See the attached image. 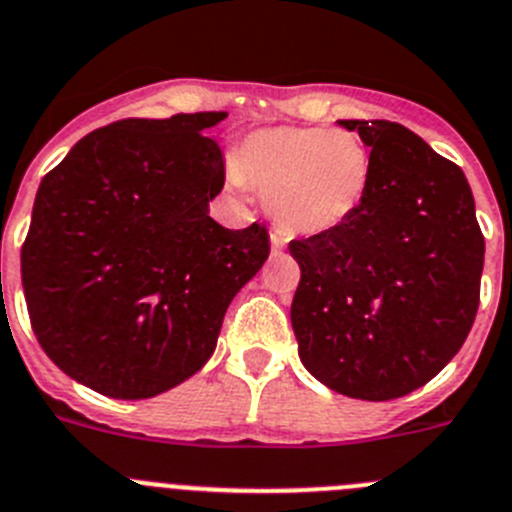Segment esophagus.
I'll list each match as a JSON object with an SVG mask.
<instances>
[{"instance_id":"obj_1","label":"esophagus","mask_w":512,"mask_h":512,"mask_svg":"<svg viewBox=\"0 0 512 512\" xmlns=\"http://www.w3.org/2000/svg\"><path fill=\"white\" fill-rule=\"evenodd\" d=\"M284 246H287V236L281 231H271V248H274V251H281Z\"/></svg>"}]
</instances>
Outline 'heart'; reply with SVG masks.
Wrapping results in <instances>:
<instances>
[{
    "instance_id": "heart-1",
    "label": "heart",
    "mask_w": 512,
    "mask_h": 512,
    "mask_svg": "<svg viewBox=\"0 0 512 512\" xmlns=\"http://www.w3.org/2000/svg\"><path fill=\"white\" fill-rule=\"evenodd\" d=\"M231 180L264 192L271 218L289 236L342 225L363 205L373 157L348 129L274 126L253 131L233 152Z\"/></svg>"
}]
</instances>
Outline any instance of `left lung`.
Masks as SVG:
<instances>
[{"label": "left lung", "instance_id": "obj_1", "mask_svg": "<svg viewBox=\"0 0 512 512\" xmlns=\"http://www.w3.org/2000/svg\"><path fill=\"white\" fill-rule=\"evenodd\" d=\"M370 147L363 205L289 243L302 269L292 327L304 368L332 391L391 401L464 345L480 304L485 238L457 164L393 121H337Z\"/></svg>", "mask_w": 512, "mask_h": 512}]
</instances>
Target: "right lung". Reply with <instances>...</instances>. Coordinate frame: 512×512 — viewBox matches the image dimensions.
<instances>
[{
  "label": "right lung",
  "mask_w": 512,
  "mask_h": 512,
  "mask_svg": "<svg viewBox=\"0 0 512 512\" xmlns=\"http://www.w3.org/2000/svg\"><path fill=\"white\" fill-rule=\"evenodd\" d=\"M225 111L124 119L91 131L42 177L22 246L32 330L73 381L152 398L213 355L225 309L269 259V231L208 215Z\"/></svg>",
  "instance_id": "obj_1"
}]
</instances>
